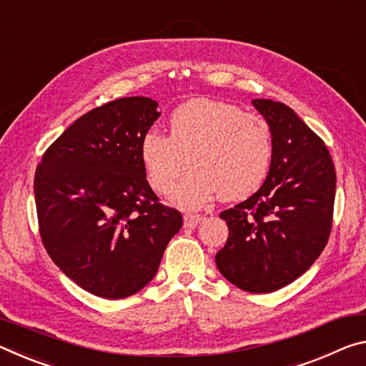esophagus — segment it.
I'll use <instances>...</instances> for the list:
<instances>
[{
    "label": "esophagus",
    "mask_w": 366,
    "mask_h": 366,
    "mask_svg": "<svg viewBox=\"0 0 366 366\" xmlns=\"http://www.w3.org/2000/svg\"><path fill=\"white\" fill-rule=\"evenodd\" d=\"M202 222V217L200 214H194V213H185L184 214V224L187 226V228H195L197 224Z\"/></svg>",
    "instance_id": "obj_1"
}]
</instances>
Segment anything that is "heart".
Wrapping results in <instances>:
<instances>
[{
	"mask_svg": "<svg viewBox=\"0 0 366 366\" xmlns=\"http://www.w3.org/2000/svg\"><path fill=\"white\" fill-rule=\"evenodd\" d=\"M148 182L167 195L187 171H194L174 190L184 208H200L217 199L239 200L252 194L269 172L272 132L262 115L242 112L233 104L192 99L169 117V135L149 130L140 143Z\"/></svg>",
	"mask_w": 366,
	"mask_h": 366,
	"instance_id": "1",
	"label": "heart"
}]
</instances>
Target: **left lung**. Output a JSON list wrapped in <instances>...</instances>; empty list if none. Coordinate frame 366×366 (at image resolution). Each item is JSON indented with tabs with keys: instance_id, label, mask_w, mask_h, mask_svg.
<instances>
[{
	"instance_id": "1",
	"label": "left lung",
	"mask_w": 366,
	"mask_h": 366,
	"mask_svg": "<svg viewBox=\"0 0 366 366\" xmlns=\"http://www.w3.org/2000/svg\"><path fill=\"white\" fill-rule=\"evenodd\" d=\"M269 122L272 159L265 182L219 213L229 234L217 267L249 293H270L303 275L326 247L335 199V169L326 144L293 109L254 99Z\"/></svg>"
}]
</instances>
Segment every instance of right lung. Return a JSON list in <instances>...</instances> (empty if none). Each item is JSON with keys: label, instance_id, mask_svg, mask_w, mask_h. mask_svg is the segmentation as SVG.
<instances>
[{"label": "right lung", "instance_id": "right-lung-1", "mask_svg": "<svg viewBox=\"0 0 366 366\" xmlns=\"http://www.w3.org/2000/svg\"><path fill=\"white\" fill-rule=\"evenodd\" d=\"M161 112L122 97L74 120L44 153L34 179L40 237L51 260L86 292L120 300L158 272L182 214L158 202L140 143Z\"/></svg>", "mask_w": 366, "mask_h": 366}]
</instances>
